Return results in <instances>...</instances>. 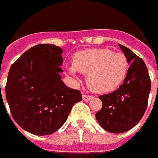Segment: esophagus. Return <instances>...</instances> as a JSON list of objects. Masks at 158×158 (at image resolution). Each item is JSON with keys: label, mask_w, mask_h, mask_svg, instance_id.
<instances>
[{"label": "esophagus", "mask_w": 158, "mask_h": 158, "mask_svg": "<svg viewBox=\"0 0 158 158\" xmlns=\"http://www.w3.org/2000/svg\"><path fill=\"white\" fill-rule=\"evenodd\" d=\"M93 98V96H89V95H86V94H83V100L85 102L90 101Z\"/></svg>", "instance_id": "1"}]
</instances>
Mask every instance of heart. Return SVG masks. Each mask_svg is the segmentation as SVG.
Returning a JSON list of instances; mask_svg holds the SVG:
<instances>
[{"label":"heart","instance_id":"obj_1","mask_svg":"<svg viewBox=\"0 0 158 158\" xmlns=\"http://www.w3.org/2000/svg\"><path fill=\"white\" fill-rule=\"evenodd\" d=\"M129 63L121 53H113L106 48L80 51L73 57L69 74L76 78V72L87 74V84L96 93H107L120 86L126 77ZM77 79V78H76Z\"/></svg>","mask_w":158,"mask_h":158}]
</instances>
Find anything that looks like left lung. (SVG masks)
<instances>
[{"instance_id":"1","label":"left lung","mask_w":158,"mask_h":158,"mask_svg":"<svg viewBox=\"0 0 158 158\" xmlns=\"http://www.w3.org/2000/svg\"><path fill=\"white\" fill-rule=\"evenodd\" d=\"M119 47L127 58L130 67L119 89L99 96L102 107L96 119L104 130L119 134L130 130L142 119L147 109L151 90L148 68L144 61L125 46Z\"/></svg>"}]
</instances>
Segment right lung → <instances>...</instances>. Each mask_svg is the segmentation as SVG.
Returning a JSON list of instances; mask_svg holds the SVG:
<instances>
[{"label": "right lung", "mask_w": 158, "mask_h": 158, "mask_svg": "<svg viewBox=\"0 0 158 158\" xmlns=\"http://www.w3.org/2000/svg\"><path fill=\"white\" fill-rule=\"evenodd\" d=\"M60 48L39 44L26 51L9 70L6 98L12 117L21 128L48 135L61 127L72 107L82 100L79 90L63 83Z\"/></svg>", "instance_id": "add662e5"}]
</instances>
